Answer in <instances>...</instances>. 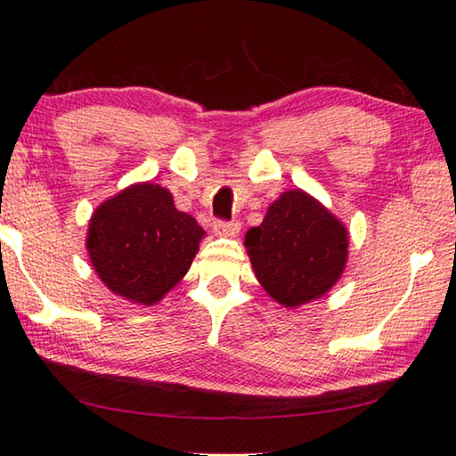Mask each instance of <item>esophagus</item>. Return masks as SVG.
<instances>
[{
  "instance_id": "34e87169",
  "label": "esophagus",
  "mask_w": 456,
  "mask_h": 456,
  "mask_svg": "<svg viewBox=\"0 0 456 456\" xmlns=\"http://www.w3.org/2000/svg\"><path fill=\"white\" fill-rule=\"evenodd\" d=\"M214 232L220 236H226V239H232L240 232V222H214Z\"/></svg>"
}]
</instances>
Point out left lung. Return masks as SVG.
<instances>
[{
    "instance_id": "obj_1",
    "label": "left lung",
    "mask_w": 456,
    "mask_h": 456,
    "mask_svg": "<svg viewBox=\"0 0 456 456\" xmlns=\"http://www.w3.org/2000/svg\"><path fill=\"white\" fill-rule=\"evenodd\" d=\"M244 247L265 292L294 308L338 283L347 261V230L314 197L294 189L269 206Z\"/></svg>"
}]
</instances>
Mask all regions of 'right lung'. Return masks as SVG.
Masks as SVG:
<instances>
[{"label": "right lung", "mask_w": 456, "mask_h": 456, "mask_svg": "<svg viewBox=\"0 0 456 456\" xmlns=\"http://www.w3.org/2000/svg\"><path fill=\"white\" fill-rule=\"evenodd\" d=\"M203 234L167 189L137 183L96 208L86 248L110 292L151 306L189 272Z\"/></svg>", "instance_id": "obj_1"}]
</instances>
